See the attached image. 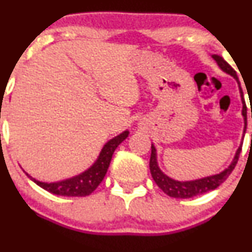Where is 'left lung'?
<instances>
[{"label":"left lung","instance_id":"1","mask_svg":"<svg viewBox=\"0 0 252 252\" xmlns=\"http://www.w3.org/2000/svg\"><path fill=\"white\" fill-rule=\"evenodd\" d=\"M213 58H215L216 62L218 63L220 68L224 70L228 74L233 75L236 80H238V75H236V72L223 60L220 56L213 55ZM241 96H243V91L240 89ZM244 103V102H243ZM243 116L244 119H245V129H244V133L246 130V106H243ZM241 152V146L239 147L238 151H236V155L234 157V161L232 162L229 167H228L225 171H223L222 173L212 175V177H206L202 178V179L199 180H192V182H177V180L171 179V178L167 177L166 174L162 173L159 171V168L157 167L156 162V150H155L154 146H151V157H150V172H151L152 178H154L155 183L158 185V188L161 190H163L164 194H167L168 196L175 197V199H188V197L196 196V195L204 194V192L210 191V190L216 189V188L220 187L228 177H229L230 173L233 172V169L235 168L236 163H238L239 155Z\"/></svg>","mask_w":252,"mask_h":252}]
</instances>
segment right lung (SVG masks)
Segmentation results:
<instances>
[{"mask_svg":"<svg viewBox=\"0 0 252 252\" xmlns=\"http://www.w3.org/2000/svg\"><path fill=\"white\" fill-rule=\"evenodd\" d=\"M128 134V131H124L121 135L116 136L108 141L103 146L102 151H101L100 156H98L97 161L94 163V166L80 175H77V177L58 183H42L39 180H35L30 175H28V177L32 182L36 183L39 187H41L42 189L55 195H61V196H86V195H90L105 178L114 150L118 147V145L122 141L126 140Z\"/></svg>","mask_w":252,"mask_h":252,"instance_id":"add662e5","label":"right lung"}]
</instances>
